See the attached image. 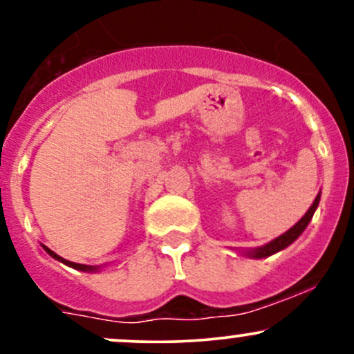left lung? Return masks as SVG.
Returning <instances> with one entry per match:
<instances>
[{
	"mask_svg": "<svg viewBox=\"0 0 354 354\" xmlns=\"http://www.w3.org/2000/svg\"><path fill=\"white\" fill-rule=\"evenodd\" d=\"M319 198H321V193H318V196L315 198V201H313V205L310 206V209L304 213V216L299 219L298 223L293 226V228H290L286 231V233H283L281 236L274 238L273 241L266 243V245L263 246H258V248H253V250H245L241 251V254L248 256V258H253V259H259V258H268V256L278 253V251L284 250V248H288L291 245V243H295L296 239L301 236V233L304 230H306V226L310 225L313 214H315L316 208H318L319 205Z\"/></svg>",
	"mask_w": 354,
	"mask_h": 354,
	"instance_id": "left-lung-1",
	"label": "left lung"
}]
</instances>
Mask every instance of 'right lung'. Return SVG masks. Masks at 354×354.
<instances>
[{"instance_id": "1", "label": "right lung", "mask_w": 354, "mask_h": 354, "mask_svg": "<svg viewBox=\"0 0 354 354\" xmlns=\"http://www.w3.org/2000/svg\"><path fill=\"white\" fill-rule=\"evenodd\" d=\"M43 250L46 251L48 254L51 256V258H55V259H58V261H61L63 263V265H66V266H70V268H75V270H80V271H84V273H93V271H100V266H89V265H80V263H73V261H68V259H64V258H61L59 254H56L55 251H51L50 248L48 246H44L43 245Z\"/></svg>"}]
</instances>
